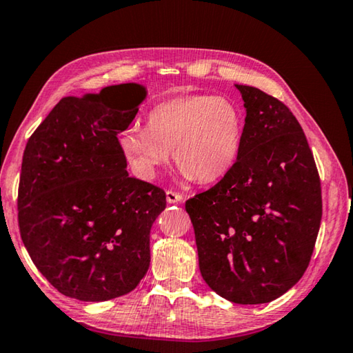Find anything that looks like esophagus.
Listing matches in <instances>:
<instances>
[{
    "label": "esophagus",
    "instance_id": "obj_1",
    "mask_svg": "<svg viewBox=\"0 0 353 353\" xmlns=\"http://www.w3.org/2000/svg\"><path fill=\"white\" fill-rule=\"evenodd\" d=\"M165 200H167V203H170V205H173V203H181V201H184V195L173 192V190H167Z\"/></svg>",
    "mask_w": 353,
    "mask_h": 353
}]
</instances>
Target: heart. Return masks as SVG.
<instances>
[{
    "label": "heart",
    "instance_id": "b5f03b06",
    "mask_svg": "<svg viewBox=\"0 0 353 353\" xmlns=\"http://www.w3.org/2000/svg\"><path fill=\"white\" fill-rule=\"evenodd\" d=\"M242 138V111L232 101L186 94L153 107L145 127L123 130L117 144L130 169L141 180H153L173 152L184 176L211 183L236 163Z\"/></svg>",
    "mask_w": 353,
    "mask_h": 353
}]
</instances>
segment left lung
Returning <instances> with one entry per match:
<instances>
[{
	"instance_id": "1",
	"label": "left lung",
	"mask_w": 353,
	"mask_h": 353,
	"mask_svg": "<svg viewBox=\"0 0 353 353\" xmlns=\"http://www.w3.org/2000/svg\"><path fill=\"white\" fill-rule=\"evenodd\" d=\"M236 88L246 108L237 161L186 211L208 285L236 304H265L305 273L323 217L321 181L287 105L254 86Z\"/></svg>"
}]
</instances>
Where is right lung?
Returning <instances> with one entry per match:
<instances>
[{"label":"right lung","instance_id":"obj_1","mask_svg":"<svg viewBox=\"0 0 353 353\" xmlns=\"http://www.w3.org/2000/svg\"><path fill=\"white\" fill-rule=\"evenodd\" d=\"M132 92L130 109L104 97ZM147 91L138 83L63 97L24 148L18 225L30 259L70 298L102 302L132 292L150 265V230L165 209L163 189L128 176L117 134Z\"/></svg>","mask_w":353,"mask_h":353}]
</instances>
